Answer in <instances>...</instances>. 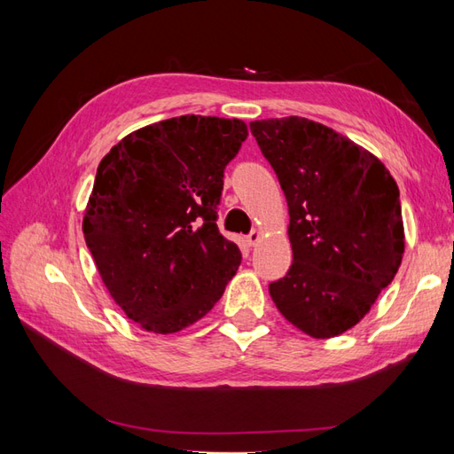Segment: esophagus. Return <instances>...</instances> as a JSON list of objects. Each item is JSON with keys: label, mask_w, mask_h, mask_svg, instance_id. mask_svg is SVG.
I'll use <instances>...</instances> for the list:
<instances>
[{"label": "esophagus", "mask_w": 454, "mask_h": 454, "mask_svg": "<svg viewBox=\"0 0 454 454\" xmlns=\"http://www.w3.org/2000/svg\"><path fill=\"white\" fill-rule=\"evenodd\" d=\"M259 239H262V230H252V232L247 234V238H246V242L249 244V246H255Z\"/></svg>", "instance_id": "34e87169"}]
</instances>
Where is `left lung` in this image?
<instances>
[{
    "label": "left lung",
    "mask_w": 454,
    "mask_h": 454,
    "mask_svg": "<svg viewBox=\"0 0 454 454\" xmlns=\"http://www.w3.org/2000/svg\"><path fill=\"white\" fill-rule=\"evenodd\" d=\"M286 197L293 265L269 285L298 330L327 340L363 320L398 273L400 191L371 152L302 117L249 122Z\"/></svg>",
    "instance_id": "left-lung-1"
}]
</instances>
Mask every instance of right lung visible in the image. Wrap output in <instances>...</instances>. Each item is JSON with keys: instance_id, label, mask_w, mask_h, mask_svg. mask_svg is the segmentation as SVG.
Masks as SVG:
<instances>
[{"instance_id": "right-lung-1", "label": "right lung", "mask_w": 454, "mask_h": 454, "mask_svg": "<svg viewBox=\"0 0 454 454\" xmlns=\"http://www.w3.org/2000/svg\"><path fill=\"white\" fill-rule=\"evenodd\" d=\"M246 138L244 121L183 114L129 134L101 160L85 244L144 330L176 333L200 320L242 263L216 218L224 169Z\"/></svg>"}]
</instances>
